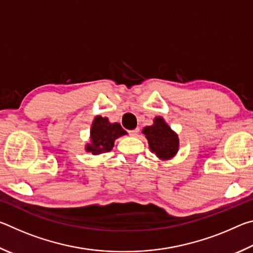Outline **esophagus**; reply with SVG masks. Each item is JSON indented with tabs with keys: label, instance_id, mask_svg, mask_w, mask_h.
Wrapping results in <instances>:
<instances>
[{
	"label": "esophagus",
	"instance_id": "obj_1",
	"mask_svg": "<svg viewBox=\"0 0 253 253\" xmlns=\"http://www.w3.org/2000/svg\"><path fill=\"white\" fill-rule=\"evenodd\" d=\"M138 132H139V128L137 127V128H135V129L129 130V135H131V136H137V135H138Z\"/></svg>",
	"mask_w": 253,
	"mask_h": 253
}]
</instances>
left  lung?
I'll list each match as a JSON object with an SVG mask.
<instances>
[{"mask_svg":"<svg viewBox=\"0 0 253 253\" xmlns=\"http://www.w3.org/2000/svg\"><path fill=\"white\" fill-rule=\"evenodd\" d=\"M143 132L148 139L151 151L155 153L160 158L168 160L177 153V135L174 134V131L166 125L162 117H156L154 119V125L145 127Z\"/></svg>","mask_w":253,"mask_h":253,"instance_id":"left-lung-1","label":"left lung"}]
</instances>
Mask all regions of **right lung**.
I'll use <instances>...</instances> for the list:
<instances>
[{
	"instance_id": "right-lung-1",
	"label": "right lung",
	"mask_w": 253,
	"mask_h": 253,
	"mask_svg": "<svg viewBox=\"0 0 253 253\" xmlns=\"http://www.w3.org/2000/svg\"><path fill=\"white\" fill-rule=\"evenodd\" d=\"M125 134L126 131L123 129L121 124H110L106 117L97 116L90 130L91 144L85 146V151L93 155L109 152L114 147L115 139Z\"/></svg>"
}]
</instances>
